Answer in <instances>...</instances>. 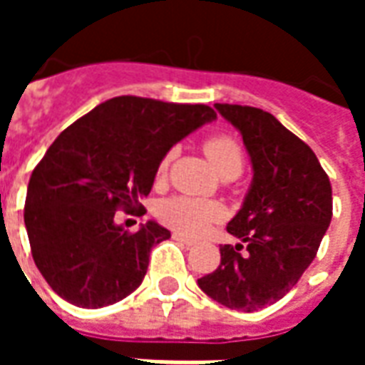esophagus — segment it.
Segmentation results:
<instances>
[{
  "label": "esophagus",
  "instance_id": "34e87169",
  "mask_svg": "<svg viewBox=\"0 0 365 365\" xmlns=\"http://www.w3.org/2000/svg\"><path fill=\"white\" fill-rule=\"evenodd\" d=\"M172 238H174V240H178V242H182V245H185V246L195 245V240H193V238L187 237V235H182V232H172Z\"/></svg>",
  "mask_w": 365,
  "mask_h": 365
}]
</instances>
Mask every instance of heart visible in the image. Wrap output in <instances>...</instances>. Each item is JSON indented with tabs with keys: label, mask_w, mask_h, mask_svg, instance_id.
I'll return each mask as SVG.
<instances>
[{
	"label": "heart",
	"mask_w": 365,
	"mask_h": 365,
	"mask_svg": "<svg viewBox=\"0 0 365 365\" xmlns=\"http://www.w3.org/2000/svg\"><path fill=\"white\" fill-rule=\"evenodd\" d=\"M203 150L213 162L215 170L221 175H238L245 168V150L238 144L235 136L213 135L207 136L203 143ZM175 150H168L158 164V178L168 174L170 162L174 158ZM222 209L219 203L209 199L187 197V195H174L162 201L158 205V219L174 230L185 235H201L215 221H219Z\"/></svg>",
	"instance_id": "heart-1"
}]
</instances>
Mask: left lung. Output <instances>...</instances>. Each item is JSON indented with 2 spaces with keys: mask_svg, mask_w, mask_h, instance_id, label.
<instances>
[{
  "mask_svg": "<svg viewBox=\"0 0 365 365\" xmlns=\"http://www.w3.org/2000/svg\"><path fill=\"white\" fill-rule=\"evenodd\" d=\"M215 107L240 130L254 182L227 227L240 245H222L219 268L197 283L221 305L252 313L279 301L311 266L332 219V187L309 144L274 115L248 105Z\"/></svg>",
  "mask_w": 365,
  "mask_h": 365,
  "instance_id": "1",
  "label": "left lung"
}]
</instances>
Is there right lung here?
<instances>
[{"label":"right lung","instance_id":"right-lung-1","mask_svg":"<svg viewBox=\"0 0 365 365\" xmlns=\"http://www.w3.org/2000/svg\"><path fill=\"white\" fill-rule=\"evenodd\" d=\"M217 113L209 105L113 97L64 128L31 174L25 227L46 283L83 309L113 305L143 283L152 246L170 230L136 232L115 213L144 215L158 164L178 140Z\"/></svg>","mask_w":365,"mask_h":365}]
</instances>
